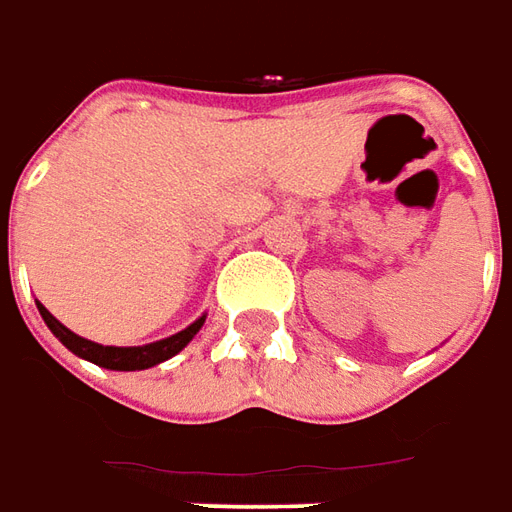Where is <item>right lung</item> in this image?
<instances>
[{
  "label": "right lung",
  "mask_w": 512,
  "mask_h": 512,
  "mask_svg": "<svg viewBox=\"0 0 512 512\" xmlns=\"http://www.w3.org/2000/svg\"><path fill=\"white\" fill-rule=\"evenodd\" d=\"M35 306L41 311L43 322L49 325V331H52L71 353L79 355V358H85L90 364L104 366V369H115V372H137V369H151V366L168 361V358L181 353V350L192 342V336L201 331L206 322V314H201L192 325H187L184 331L173 333L168 339L143 344V347H110V344L90 342V339H82V336H76L74 331H68L63 322L57 320V317H52V311L43 306L41 300H35Z\"/></svg>",
  "instance_id": "right-lung-1"
}]
</instances>
